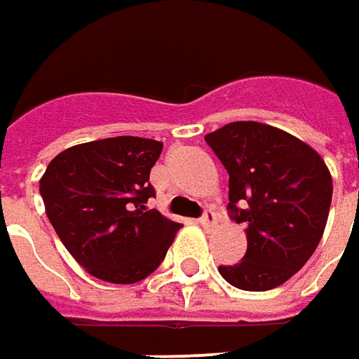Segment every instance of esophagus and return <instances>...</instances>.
<instances>
[{"instance_id":"esophagus-1","label":"esophagus","mask_w":359,"mask_h":359,"mask_svg":"<svg viewBox=\"0 0 359 359\" xmlns=\"http://www.w3.org/2000/svg\"><path fill=\"white\" fill-rule=\"evenodd\" d=\"M199 225H201V227H205V229L215 227V225H217V215H215V211L208 209V211L199 217Z\"/></svg>"}]
</instances>
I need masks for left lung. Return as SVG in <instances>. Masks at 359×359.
Returning <instances> with one entry per match:
<instances>
[{
	"mask_svg": "<svg viewBox=\"0 0 359 359\" xmlns=\"http://www.w3.org/2000/svg\"><path fill=\"white\" fill-rule=\"evenodd\" d=\"M229 174V217L247 227V252L219 273L241 290H271L316 251L332 177L309 144L261 122H231L205 136Z\"/></svg>",
	"mask_w": 359,
	"mask_h": 359,
	"instance_id": "1",
	"label": "left lung"
}]
</instances>
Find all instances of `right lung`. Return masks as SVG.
<instances>
[{
	"mask_svg": "<svg viewBox=\"0 0 359 359\" xmlns=\"http://www.w3.org/2000/svg\"><path fill=\"white\" fill-rule=\"evenodd\" d=\"M163 144L136 136L86 142L50 160L39 191L67 251L100 280L132 285L163 261L182 223L148 209Z\"/></svg>",
	"mask_w": 359,
	"mask_h": 359,
	"instance_id": "right-lung-1",
	"label": "right lung"
}]
</instances>
